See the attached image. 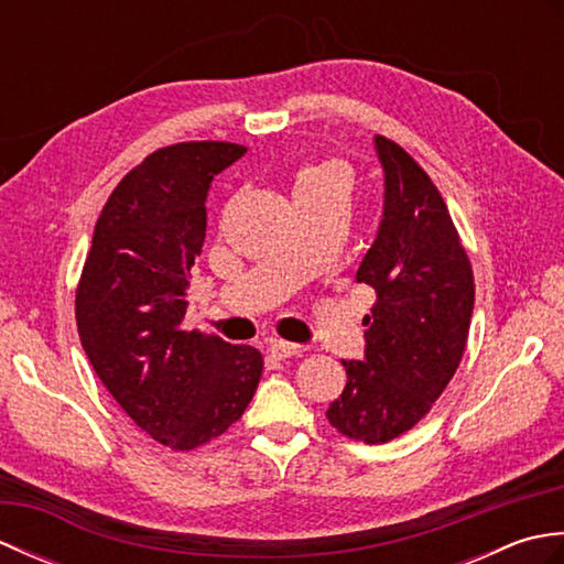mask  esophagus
Here are the masks:
<instances>
[{
	"mask_svg": "<svg viewBox=\"0 0 564 564\" xmlns=\"http://www.w3.org/2000/svg\"><path fill=\"white\" fill-rule=\"evenodd\" d=\"M269 351L273 358H279V361H283V358H293V356H301L305 351V346L301 344H291V341H281V339H273L269 344Z\"/></svg>",
	"mask_w": 564,
	"mask_h": 564,
	"instance_id": "obj_1",
	"label": "esophagus"
}]
</instances>
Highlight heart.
<instances>
[{"label": "heart", "instance_id": "obj_1", "mask_svg": "<svg viewBox=\"0 0 564 564\" xmlns=\"http://www.w3.org/2000/svg\"><path fill=\"white\" fill-rule=\"evenodd\" d=\"M344 182V172L337 162H325V164H313L305 166V170L297 172L295 186L297 184H317V182Z\"/></svg>", "mask_w": 564, "mask_h": 564}]
</instances>
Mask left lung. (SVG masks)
<instances>
[{
	"label": "left lung",
	"mask_w": 564,
	"mask_h": 564,
	"mask_svg": "<svg viewBox=\"0 0 564 564\" xmlns=\"http://www.w3.org/2000/svg\"><path fill=\"white\" fill-rule=\"evenodd\" d=\"M382 218L356 281L378 301L364 317V361L327 419L344 436L388 443L426 416L458 368L475 305L470 259L438 188L410 154L376 135Z\"/></svg>",
	"instance_id": "1"
}]
</instances>
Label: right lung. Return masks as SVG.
<instances>
[{"instance_id":"1","label":"right lung","mask_w":564,"mask_h":564,"mask_svg":"<svg viewBox=\"0 0 564 564\" xmlns=\"http://www.w3.org/2000/svg\"><path fill=\"white\" fill-rule=\"evenodd\" d=\"M245 152L208 140L152 152L106 200L82 269L75 305L89 364L123 412L174 451L225 434L261 378L254 346L182 327L210 184Z\"/></svg>"}]
</instances>
